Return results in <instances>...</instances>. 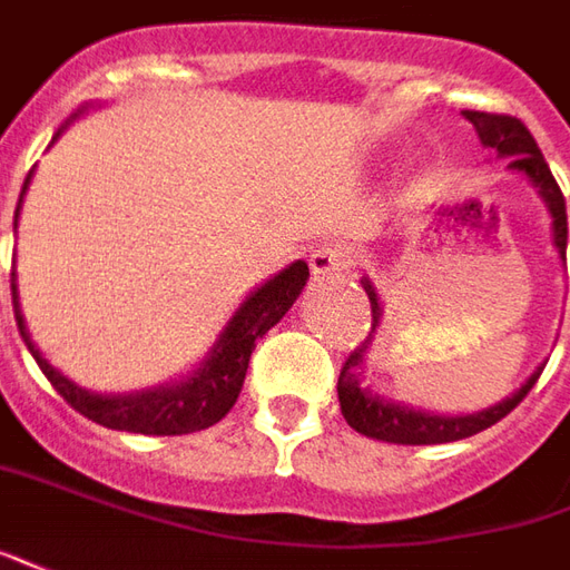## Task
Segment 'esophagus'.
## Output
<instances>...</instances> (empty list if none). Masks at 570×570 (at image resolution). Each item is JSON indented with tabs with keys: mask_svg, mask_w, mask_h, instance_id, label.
<instances>
[{
	"mask_svg": "<svg viewBox=\"0 0 570 570\" xmlns=\"http://www.w3.org/2000/svg\"><path fill=\"white\" fill-rule=\"evenodd\" d=\"M353 263H356V254L347 245H323L309 254V269H313V276L320 278L347 273Z\"/></svg>",
	"mask_w": 570,
	"mask_h": 570,
	"instance_id": "34e87169",
	"label": "esophagus"
}]
</instances>
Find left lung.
<instances>
[{
  "instance_id": "8db88e82",
  "label": "left lung",
  "mask_w": 570,
  "mask_h": 570,
  "mask_svg": "<svg viewBox=\"0 0 570 570\" xmlns=\"http://www.w3.org/2000/svg\"><path fill=\"white\" fill-rule=\"evenodd\" d=\"M462 117L478 129L481 142L493 148L497 155L509 158L512 170H521L533 186L540 188L543 202L549 204V214H552V229H556V247L568 250V214H564V195L556 176L549 170L543 151L533 142L531 129L524 127L518 117L509 114H488V111H462ZM368 304H372V328L379 323V297L372 292V285H366ZM363 341L360 347H353L351 356L344 360L341 375H337V400H341V412L347 419V425L353 431H360L363 438L384 443H406V446H422V443H450L462 441V438H472L484 428L497 425L500 419H505L509 412L515 410L521 400L528 397L540 372H533L524 387H518V394L509 400H502L500 406H490L484 412H474V415H431V412L410 410V406H397V403H384V400L372 397L368 391L360 387L356 379V366L363 363V353H366Z\"/></svg>"
}]
</instances>
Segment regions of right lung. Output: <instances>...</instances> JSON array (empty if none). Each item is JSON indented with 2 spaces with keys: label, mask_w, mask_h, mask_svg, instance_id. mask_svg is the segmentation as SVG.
<instances>
[{
  "label": "right lung",
  "mask_w": 570,
  "mask_h": 570,
  "mask_svg": "<svg viewBox=\"0 0 570 570\" xmlns=\"http://www.w3.org/2000/svg\"><path fill=\"white\" fill-rule=\"evenodd\" d=\"M27 183H30V173H27ZM27 183H23V188H27ZM14 223H18V210H14ZM307 263L297 261L250 294L242 304V309L233 316V323L226 325V332H223L219 344L210 353V360L188 382L160 387V391H145V394H129V397L89 394L77 384H70L65 375H58L39 356L33 341L27 335V325H23L21 309H18L14 282H11V297H14V320H18V332H21L23 344L30 347L33 360L42 368V375L52 382L55 391L68 400V406H73L86 419H92L96 425L114 428V431L176 438V434H191V431L217 425L219 419L233 410L238 391L245 384L247 363H250V353L257 347V341L288 313L301 288L307 285Z\"/></svg>",
  "instance_id": "obj_1"
}]
</instances>
